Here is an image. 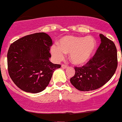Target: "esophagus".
I'll return each mask as SVG.
<instances>
[{
  "instance_id": "34e87169",
  "label": "esophagus",
  "mask_w": 122,
  "mask_h": 122,
  "mask_svg": "<svg viewBox=\"0 0 122 122\" xmlns=\"http://www.w3.org/2000/svg\"><path fill=\"white\" fill-rule=\"evenodd\" d=\"M62 68L66 69V68H68V66H67V65H66L62 64Z\"/></svg>"
}]
</instances>
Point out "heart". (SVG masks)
<instances>
[{"label": "heart", "mask_w": 122, "mask_h": 122, "mask_svg": "<svg viewBox=\"0 0 122 122\" xmlns=\"http://www.w3.org/2000/svg\"><path fill=\"white\" fill-rule=\"evenodd\" d=\"M97 46L92 36H65L58 43V46H52L51 53L56 61H61L64 54H70L71 62L75 65H82L87 62L94 54Z\"/></svg>", "instance_id": "heart-1"}]
</instances>
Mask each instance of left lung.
<instances>
[{
  "label": "left lung",
  "instance_id": "obj_1",
  "mask_svg": "<svg viewBox=\"0 0 122 122\" xmlns=\"http://www.w3.org/2000/svg\"><path fill=\"white\" fill-rule=\"evenodd\" d=\"M101 43L93 57L82 66H75L71 84L81 91H90L104 86L111 79L118 65L117 51L112 40L100 35Z\"/></svg>",
  "mask_w": 122,
  "mask_h": 122
}]
</instances>
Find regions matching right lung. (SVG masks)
Here are the masks:
<instances>
[{
  "label": "right lung",
  "mask_w": 122,
  "mask_h": 122,
  "mask_svg": "<svg viewBox=\"0 0 122 122\" xmlns=\"http://www.w3.org/2000/svg\"><path fill=\"white\" fill-rule=\"evenodd\" d=\"M51 38L40 32L28 35L11 44L7 53L8 71L20 89L36 93L45 89L52 73L61 67L49 61Z\"/></svg>",
  "instance_id": "add662e5"
}]
</instances>
